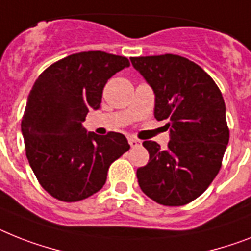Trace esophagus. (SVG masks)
I'll list each match as a JSON object with an SVG mask.
<instances>
[{
  "label": "esophagus",
  "instance_id": "esophagus-1",
  "mask_svg": "<svg viewBox=\"0 0 251 251\" xmlns=\"http://www.w3.org/2000/svg\"><path fill=\"white\" fill-rule=\"evenodd\" d=\"M128 142H129V145L132 146V148H137V146H140L141 145V141L137 140V138H134V137L128 138Z\"/></svg>",
  "mask_w": 251,
  "mask_h": 251
}]
</instances>
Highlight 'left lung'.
<instances>
[{
	"mask_svg": "<svg viewBox=\"0 0 251 251\" xmlns=\"http://www.w3.org/2000/svg\"><path fill=\"white\" fill-rule=\"evenodd\" d=\"M155 93L154 115L167 121L168 149L144 141L150 159L137 169L145 195L167 206H181L201 195L218 175L229 140L226 105L214 80L186 57H130Z\"/></svg>",
	"mask_w": 251,
	"mask_h": 251,
	"instance_id": "obj_1",
	"label": "left lung"
}]
</instances>
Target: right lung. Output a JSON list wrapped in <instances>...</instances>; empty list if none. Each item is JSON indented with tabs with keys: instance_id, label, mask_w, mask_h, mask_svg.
I'll list each match as a JSON object with an SVG mask.
<instances>
[{
	"instance_id": "add662e5",
	"label": "right lung",
	"mask_w": 251,
	"mask_h": 251,
	"mask_svg": "<svg viewBox=\"0 0 251 251\" xmlns=\"http://www.w3.org/2000/svg\"><path fill=\"white\" fill-rule=\"evenodd\" d=\"M129 66L124 56L88 51L49 66L33 84L22 121L26 158L37 179L61 201H79L100 191L109 167L129 150L122 133L87 132V113L101 106L102 90Z\"/></svg>"
}]
</instances>
